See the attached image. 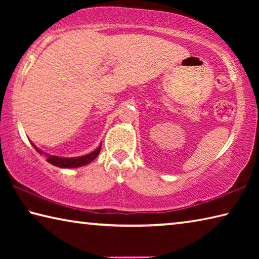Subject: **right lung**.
<instances>
[{
	"label": "right lung",
	"instance_id": "1",
	"mask_svg": "<svg viewBox=\"0 0 259 259\" xmlns=\"http://www.w3.org/2000/svg\"><path fill=\"white\" fill-rule=\"evenodd\" d=\"M33 147L40 154H45L47 156V161L51 163L52 165L59 166V168H78V166H83L90 162H93L96 157L98 156L100 148H102V144L98 146V148H96L94 152H91L90 154L83 155V156H78V157H60V156H55V155H50L48 153H45L41 150L34 145L32 143Z\"/></svg>",
	"mask_w": 259,
	"mask_h": 259
}]
</instances>
